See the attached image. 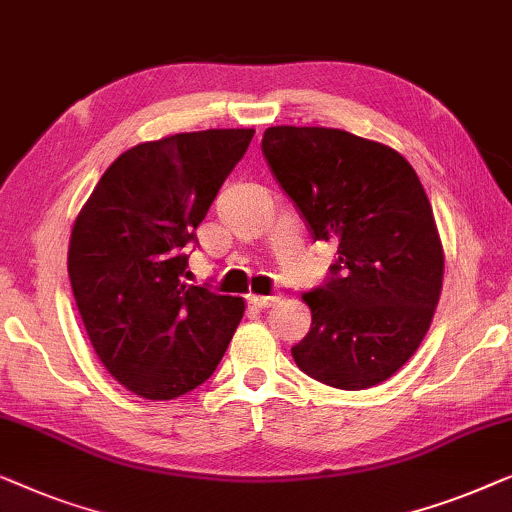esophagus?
<instances>
[{
  "label": "esophagus",
  "mask_w": 512,
  "mask_h": 512,
  "mask_svg": "<svg viewBox=\"0 0 512 512\" xmlns=\"http://www.w3.org/2000/svg\"><path fill=\"white\" fill-rule=\"evenodd\" d=\"M280 297H276V294H250V304H255L257 308H269L276 304Z\"/></svg>",
  "instance_id": "obj_1"
}]
</instances>
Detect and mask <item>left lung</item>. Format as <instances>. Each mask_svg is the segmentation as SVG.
<instances>
[{"instance_id":"8db88e82","label":"left lung","mask_w":512,"mask_h":512,"mask_svg":"<svg viewBox=\"0 0 512 512\" xmlns=\"http://www.w3.org/2000/svg\"><path fill=\"white\" fill-rule=\"evenodd\" d=\"M262 155L313 241L336 243L325 283L304 294L311 331L294 362L338 390L394 376L420 348L443 285V246L415 169L343 129L269 127Z\"/></svg>"}]
</instances>
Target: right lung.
Returning a JSON list of instances; mask_svg holds the SVG:
<instances>
[{
	"label": "right lung",
	"mask_w": 512,
	"mask_h": 512,
	"mask_svg": "<svg viewBox=\"0 0 512 512\" xmlns=\"http://www.w3.org/2000/svg\"><path fill=\"white\" fill-rule=\"evenodd\" d=\"M255 129H206L122 153L78 213L69 280L106 371L143 399L192 392L218 369L243 299L187 285V248Z\"/></svg>",
	"instance_id": "add662e5"
}]
</instances>
